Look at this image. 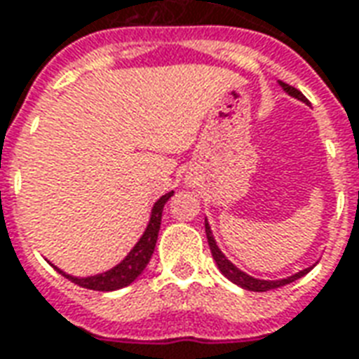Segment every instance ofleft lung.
<instances>
[{
  "mask_svg": "<svg viewBox=\"0 0 359 359\" xmlns=\"http://www.w3.org/2000/svg\"><path fill=\"white\" fill-rule=\"evenodd\" d=\"M278 84H280V88L285 90L286 94L292 95V97H296V100H300V102L308 103V100H306V95L302 94L300 90L292 88V86H288L286 82H280L278 81ZM205 234H208V242H210V250H211V256H213V259H215V264H217L219 271L225 275L231 283H234V285H238L241 288H246V290H252V292H267V290H273V288H278V286H285V285H290V283H294V280H298L300 277H304L306 273H309V269L311 267H308V269H302L298 271V273H294V275H290V277L286 278H277V280H265V278H256L252 277V275H248V273H244L242 269H238L236 265L229 259V257L221 252V248L217 246V242H215V238H213V233H211V226L210 223H208V219H205Z\"/></svg>",
  "mask_w": 359,
  "mask_h": 359,
  "instance_id": "obj_1",
  "label": "left lung"
}]
</instances>
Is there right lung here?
<instances>
[{
    "label": "right lung",
    "instance_id": "right-lung-1",
    "mask_svg": "<svg viewBox=\"0 0 359 359\" xmlns=\"http://www.w3.org/2000/svg\"><path fill=\"white\" fill-rule=\"evenodd\" d=\"M175 192H167L163 194L151 208V215H149L148 226L140 236V241L134 244V248L126 254L115 267L97 273V275H88V277H74L69 275L63 269H59L57 265H53V269H57L63 277L69 280H73L74 285L82 286V288H90V290H100V292H111V290H118L125 288L130 283H134L136 278L140 277L146 265L149 264V259L154 256L156 250L157 234H159V226H161V215H163L165 203L169 202V198Z\"/></svg>",
    "mask_w": 359,
    "mask_h": 359
}]
</instances>
